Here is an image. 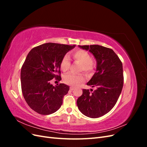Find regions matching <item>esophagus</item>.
Listing matches in <instances>:
<instances>
[{
	"mask_svg": "<svg viewBox=\"0 0 147 147\" xmlns=\"http://www.w3.org/2000/svg\"><path fill=\"white\" fill-rule=\"evenodd\" d=\"M74 89H75L74 87H72V86H70V91H73V90H74Z\"/></svg>",
	"mask_w": 147,
	"mask_h": 147,
	"instance_id": "obj_1",
	"label": "esophagus"
}]
</instances>
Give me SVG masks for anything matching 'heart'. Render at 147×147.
<instances>
[{"label": "heart", "instance_id": "b5f03b06", "mask_svg": "<svg viewBox=\"0 0 147 147\" xmlns=\"http://www.w3.org/2000/svg\"><path fill=\"white\" fill-rule=\"evenodd\" d=\"M73 59L75 61L80 64V72L84 71L86 74H91L94 70L95 65L94 62L91 60V57L89 53L84 50H77L72 53ZM70 66V61L68 56H64L62 59L60 64L61 69L65 72L67 71ZM85 80V77L82 74L75 75L69 73L65 75L63 77V82L72 86H77L79 84L83 82Z\"/></svg>", "mask_w": 147, "mask_h": 147}]
</instances>
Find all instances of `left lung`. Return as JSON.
Returning a JSON list of instances; mask_svg holds the SVG:
<instances>
[{
	"label": "left lung",
	"instance_id": "1",
	"mask_svg": "<svg viewBox=\"0 0 147 147\" xmlns=\"http://www.w3.org/2000/svg\"><path fill=\"white\" fill-rule=\"evenodd\" d=\"M89 50L97 61L96 72L87 85L96 88L83 90L77 104L85 116L96 118L109 112L119 98L123 86V70L121 60L113 50L98 45H79ZM93 92H92V91Z\"/></svg>",
	"mask_w": 147,
	"mask_h": 147
}]
</instances>
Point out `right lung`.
Masks as SVG:
<instances>
[{
    "label": "right lung",
    "instance_id": "obj_1",
    "mask_svg": "<svg viewBox=\"0 0 147 147\" xmlns=\"http://www.w3.org/2000/svg\"><path fill=\"white\" fill-rule=\"evenodd\" d=\"M75 47L47 43L28 53L21 70V90L26 102L35 112L47 115L61 107L69 86L64 83L54 86L50 80H61V61Z\"/></svg>",
    "mask_w": 147,
    "mask_h": 147
}]
</instances>
